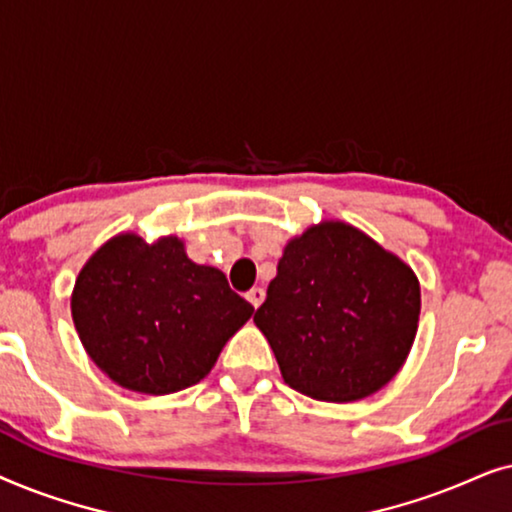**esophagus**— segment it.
Instances as JSON below:
<instances>
[{"label":"esophagus","instance_id":"esophagus-1","mask_svg":"<svg viewBox=\"0 0 512 512\" xmlns=\"http://www.w3.org/2000/svg\"><path fill=\"white\" fill-rule=\"evenodd\" d=\"M263 298H265V291L261 289V286H254V289H251V291L247 293V300H249V303L254 305V307L261 305Z\"/></svg>","mask_w":512,"mask_h":512}]
</instances>
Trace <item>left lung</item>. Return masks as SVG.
Returning <instances> with one entry per match:
<instances>
[{
    "label": "left lung",
    "instance_id": "8db88e82",
    "mask_svg": "<svg viewBox=\"0 0 512 512\" xmlns=\"http://www.w3.org/2000/svg\"><path fill=\"white\" fill-rule=\"evenodd\" d=\"M419 307L410 265L359 228L324 221L286 244L254 321L291 389L352 403L401 370Z\"/></svg>",
    "mask_w": 512,
    "mask_h": 512
}]
</instances>
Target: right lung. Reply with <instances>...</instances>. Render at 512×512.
I'll list each match as a JSON object with an SVG mask.
<instances>
[{
	"label": "right lung",
	"instance_id": "obj_1",
	"mask_svg": "<svg viewBox=\"0 0 512 512\" xmlns=\"http://www.w3.org/2000/svg\"><path fill=\"white\" fill-rule=\"evenodd\" d=\"M254 307L212 265L186 256L179 237L121 233L76 277L72 319L95 366L139 394L198 384Z\"/></svg>",
	"mask_w": 512,
	"mask_h": 512
}]
</instances>
